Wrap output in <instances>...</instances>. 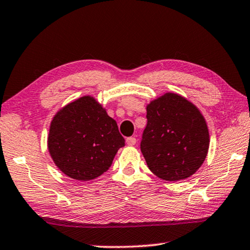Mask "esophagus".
Listing matches in <instances>:
<instances>
[{
  "label": "esophagus",
  "mask_w": 250,
  "mask_h": 250,
  "mask_svg": "<svg viewBox=\"0 0 250 250\" xmlns=\"http://www.w3.org/2000/svg\"><path fill=\"white\" fill-rule=\"evenodd\" d=\"M125 142L128 146H134L135 142H137V139H135L134 137H129L125 139Z\"/></svg>",
  "instance_id": "obj_1"
}]
</instances>
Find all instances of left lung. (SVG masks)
<instances>
[{"label": "left lung", "mask_w": 250, "mask_h": 250, "mask_svg": "<svg viewBox=\"0 0 250 250\" xmlns=\"http://www.w3.org/2000/svg\"><path fill=\"white\" fill-rule=\"evenodd\" d=\"M146 119L140 146L150 171L164 181L192 176L209 146L206 121L196 105L167 92L146 105Z\"/></svg>", "instance_id": "8db88e82"}]
</instances>
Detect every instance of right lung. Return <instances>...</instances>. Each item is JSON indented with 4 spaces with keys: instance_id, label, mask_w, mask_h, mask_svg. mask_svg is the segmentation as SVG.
Masks as SVG:
<instances>
[{
    "instance_id": "obj_1",
    "label": "right lung",
    "mask_w": 250,
    "mask_h": 250,
    "mask_svg": "<svg viewBox=\"0 0 250 250\" xmlns=\"http://www.w3.org/2000/svg\"><path fill=\"white\" fill-rule=\"evenodd\" d=\"M124 146L116 120L91 96L66 104L50 122L49 154L70 179L83 182L104 174Z\"/></svg>"
}]
</instances>
